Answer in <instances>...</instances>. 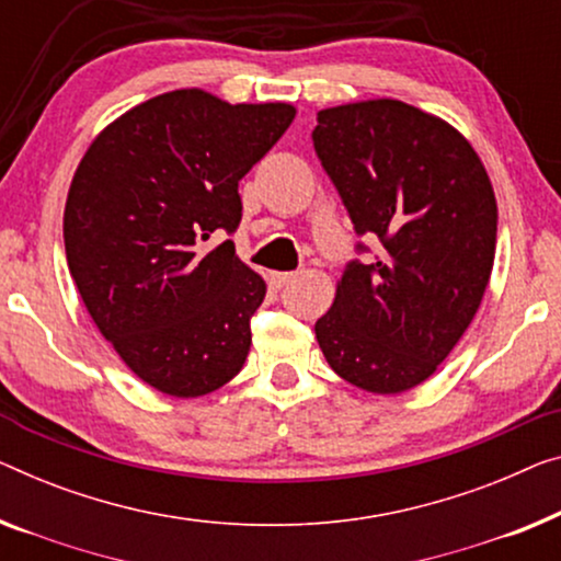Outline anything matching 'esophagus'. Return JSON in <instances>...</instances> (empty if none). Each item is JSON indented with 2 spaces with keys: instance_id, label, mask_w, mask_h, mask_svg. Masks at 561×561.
Listing matches in <instances>:
<instances>
[{
  "instance_id": "esophagus-1",
  "label": "esophagus",
  "mask_w": 561,
  "mask_h": 561,
  "mask_svg": "<svg viewBox=\"0 0 561 561\" xmlns=\"http://www.w3.org/2000/svg\"><path fill=\"white\" fill-rule=\"evenodd\" d=\"M297 279V272H274L272 274V284L274 287H284V284L295 282Z\"/></svg>"
}]
</instances>
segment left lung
I'll list each match as a JSON object with an SVG mask.
<instances>
[{
    "label": "left lung",
    "instance_id": "8db88e82",
    "mask_svg": "<svg viewBox=\"0 0 561 561\" xmlns=\"http://www.w3.org/2000/svg\"><path fill=\"white\" fill-rule=\"evenodd\" d=\"M314 153L375 259L347 262L317 342L340 378L390 396L431 378L479 309L496 198L461 133L400 100L317 113ZM357 254H367L357 241Z\"/></svg>",
    "mask_w": 561,
    "mask_h": 561
}]
</instances>
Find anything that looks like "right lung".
<instances>
[{"mask_svg":"<svg viewBox=\"0 0 561 561\" xmlns=\"http://www.w3.org/2000/svg\"><path fill=\"white\" fill-rule=\"evenodd\" d=\"M291 121L287 103L173 90L107 125L75 171L67 266L103 337L165 396H206L244 367L266 284L231 239H208L239 229V181Z\"/></svg>","mask_w":561,"mask_h":561,"instance_id":"add662e5","label":"right lung"}]
</instances>
